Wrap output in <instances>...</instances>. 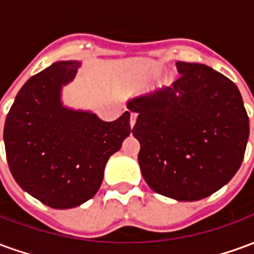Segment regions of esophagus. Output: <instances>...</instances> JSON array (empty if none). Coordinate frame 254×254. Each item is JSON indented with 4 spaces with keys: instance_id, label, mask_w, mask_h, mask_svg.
Listing matches in <instances>:
<instances>
[{
    "instance_id": "obj_1",
    "label": "esophagus",
    "mask_w": 254,
    "mask_h": 254,
    "mask_svg": "<svg viewBox=\"0 0 254 254\" xmlns=\"http://www.w3.org/2000/svg\"><path fill=\"white\" fill-rule=\"evenodd\" d=\"M136 118H137V114H136V113H132V114H130V122H129V124H130V127H134V124H136Z\"/></svg>"
}]
</instances>
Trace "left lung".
Instances as JSON below:
<instances>
[{
	"label": "left lung",
	"mask_w": 254,
	"mask_h": 254,
	"mask_svg": "<svg viewBox=\"0 0 254 254\" xmlns=\"http://www.w3.org/2000/svg\"><path fill=\"white\" fill-rule=\"evenodd\" d=\"M170 87L127 100L137 114L133 136L148 187L178 201H197L223 188L244 160L249 118L240 89L202 64L178 61Z\"/></svg>",
	"instance_id": "8db88e82"
}]
</instances>
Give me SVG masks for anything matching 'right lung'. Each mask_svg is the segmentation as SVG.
Instances as JSON below:
<instances>
[{
	"label": "right lung",
	"mask_w": 254,
	"mask_h": 254,
	"mask_svg": "<svg viewBox=\"0 0 254 254\" xmlns=\"http://www.w3.org/2000/svg\"><path fill=\"white\" fill-rule=\"evenodd\" d=\"M78 61H57L27 80L9 110L3 143L20 188L56 209L81 205L99 190L111 155L133 132L130 111L106 122L63 102Z\"/></svg>",
	"instance_id": "add662e5"
}]
</instances>
